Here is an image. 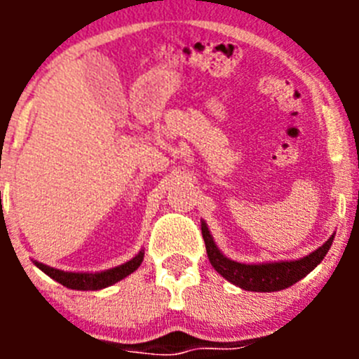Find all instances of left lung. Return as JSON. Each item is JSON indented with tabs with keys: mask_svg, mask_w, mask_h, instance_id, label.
<instances>
[{
	"mask_svg": "<svg viewBox=\"0 0 359 359\" xmlns=\"http://www.w3.org/2000/svg\"><path fill=\"white\" fill-rule=\"evenodd\" d=\"M201 233L207 246V255L210 264L223 278L231 282L233 286L244 291H257V293H271L293 286L298 280H302L309 275L323 257L327 255L329 248L332 246L334 233L329 237L322 246L311 252L309 255L293 261H268V262H239L231 261L217 248L214 237H212L208 224L201 219Z\"/></svg>",
	"mask_w": 359,
	"mask_h": 359,
	"instance_id": "8db88e82",
	"label": "left lung"
}]
</instances>
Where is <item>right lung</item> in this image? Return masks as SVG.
I'll return each mask as SVG.
<instances>
[{"instance_id":"add662e5","label":"right lung","mask_w":359,"mask_h":359,"mask_svg":"<svg viewBox=\"0 0 359 359\" xmlns=\"http://www.w3.org/2000/svg\"><path fill=\"white\" fill-rule=\"evenodd\" d=\"M144 248L133 257L131 261L123 262V264L115 266V268L104 269V271H65V269H57L52 266H46L39 261L32 262L37 266V268L43 271V273L48 275L50 278H53L55 282L66 286L68 290H77V291H98L104 290V287H109L116 282H120L122 278H126L128 275H131L133 271L140 268L142 261H144Z\"/></svg>"}]
</instances>
